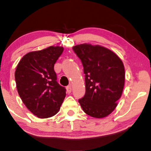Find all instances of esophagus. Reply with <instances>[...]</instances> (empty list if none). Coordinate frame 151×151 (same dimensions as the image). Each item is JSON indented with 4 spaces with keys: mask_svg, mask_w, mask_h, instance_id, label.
Listing matches in <instances>:
<instances>
[{
    "mask_svg": "<svg viewBox=\"0 0 151 151\" xmlns=\"http://www.w3.org/2000/svg\"><path fill=\"white\" fill-rule=\"evenodd\" d=\"M66 91H67V93H70L71 92V85H68V86L66 87Z\"/></svg>",
    "mask_w": 151,
    "mask_h": 151,
    "instance_id": "obj_1",
    "label": "esophagus"
}]
</instances>
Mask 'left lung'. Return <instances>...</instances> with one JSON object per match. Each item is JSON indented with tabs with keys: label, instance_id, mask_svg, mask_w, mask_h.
<instances>
[{
	"label": "left lung",
	"instance_id": "1",
	"mask_svg": "<svg viewBox=\"0 0 151 151\" xmlns=\"http://www.w3.org/2000/svg\"><path fill=\"white\" fill-rule=\"evenodd\" d=\"M81 60L85 74V93L78 100L91 117L109 115L117 106L124 87L125 69L115 53L104 47L83 44L73 47Z\"/></svg>",
	"mask_w": 151,
	"mask_h": 151
}]
</instances>
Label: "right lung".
<instances>
[{"mask_svg":"<svg viewBox=\"0 0 151 151\" xmlns=\"http://www.w3.org/2000/svg\"><path fill=\"white\" fill-rule=\"evenodd\" d=\"M63 51L49 47L24 55L17 66L15 81L26 107L38 118L55 115L66 97V88L58 84L54 65Z\"/></svg>","mask_w":151,"mask_h":151,"instance_id":"1","label":"right lung"}]
</instances>
